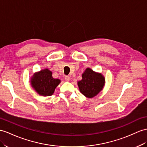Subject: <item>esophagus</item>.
<instances>
[{"mask_svg": "<svg viewBox=\"0 0 147 147\" xmlns=\"http://www.w3.org/2000/svg\"><path fill=\"white\" fill-rule=\"evenodd\" d=\"M65 80L66 81H69L70 80V77L69 76H65Z\"/></svg>", "mask_w": 147, "mask_h": 147, "instance_id": "obj_1", "label": "esophagus"}]
</instances>
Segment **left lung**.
<instances>
[{
	"instance_id": "1",
	"label": "left lung",
	"mask_w": 147,
	"mask_h": 147,
	"mask_svg": "<svg viewBox=\"0 0 147 147\" xmlns=\"http://www.w3.org/2000/svg\"><path fill=\"white\" fill-rule=\"evenodd\" d=\"M104 84L105 78L101 74L96 73L87 68L82 74V80L78 82V86L82 94L92 98L102 90Z\"/></svg>"
}]
</instances>
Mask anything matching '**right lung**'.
<instances>
[{
    "instance_id": "right-lung-1",
    "label": "right lung",
    "mask_w": 147,
    "mask_h": 147,
    "mask_svg": "<svg viewBox=\"0 0 147 147\" xmlns=\"http://www.w3.org/2000/svg\"><path fill=\"white\" fill-rule=\"evenodd\" d=\"M32 87L38 94L42 96L52 95L60 80L52 77V73L49 69H45L35 74L32 77Z\"/></svg>"
}]
</instances>
